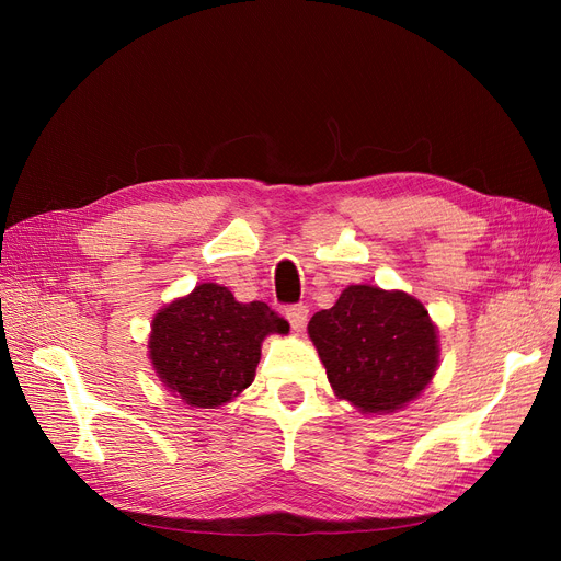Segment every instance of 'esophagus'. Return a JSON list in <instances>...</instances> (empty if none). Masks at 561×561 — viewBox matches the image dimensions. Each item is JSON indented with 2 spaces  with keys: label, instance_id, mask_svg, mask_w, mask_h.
Listing matches in <instances>:
<instances>
[{
  "label": "esophagus",
  "instance_id": "esophagus-1",
  "mask_svg": "<svg viewBox=\"0 0 561 561\" xmlns=\"http://www.w3.org/2000/svg\"><path fill=\"white\" fill-rule=\"evenodd\" d=\"M285 318L290 320V325L295 332H301L307 328V320H309V309L304 307V304H295V307H287L285 309Z\"/></svg>",
  "mask_w": 561,
  "mask_h": 561
}]
</instances>
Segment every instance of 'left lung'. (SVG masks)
<instances>
[{"instance_id":"8db88e82","label":"left lung","mask_w":561,"mask_h":561,"mask_svg":"<svg viewBox=\"0 0 561 561\" xmlns=\"http://www.w3.org/2000/svg\"><path fill=\"white\" fill-rule=\"evenodd\" d=\"M328 379L360 412H396L435 375L437 334L423 304L375 285H351L309 322Z\"/></svg>"}]
</instances>
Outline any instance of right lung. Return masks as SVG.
<instances>
[{
	"label": "right lung",
	"mask_w": 561,
	"mask_h": 561,
	"mask_svg": "<svg viewBox=\"0 0 561 561\" xmlns=\"http://www.w3.org/2000/svg\"><path fill=\"white\" fill-rule=\"evenodd\" d=\"M287 330L264 301L241 304L227 287L203 283L157 313L149 358L186 404L215 410L252 383L264 336Z\"/></svg>",
	"instance_id": "right-lung-1"
}]
</instances>
